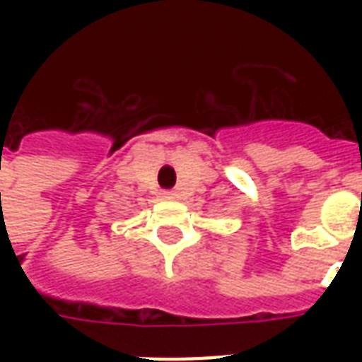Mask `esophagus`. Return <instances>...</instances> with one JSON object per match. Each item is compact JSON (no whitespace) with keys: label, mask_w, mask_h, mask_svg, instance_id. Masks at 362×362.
<instances>
[{"label":"esophagus","mask_w":362,"mask_h":362,"mask_svg":"<svg viewBox=\"0 0 362 362\" xmlns=\"http://www.w3.org/2000/svg\"><path fill=\"white\" fill-rule=\"evenodd\" d=\"M173 197H175V193H170V192L163 193V199H173Z\"/></svg>","instance_id":"1"}]
</instances>
